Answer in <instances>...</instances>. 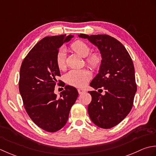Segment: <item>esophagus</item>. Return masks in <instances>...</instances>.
I'll return each instance as SVG.
<instances>
[{"label":"esophagus","instance_id":"esophagus-1","mask_svg":"<svg viewBox=\"0 0 156 156\" xmlns=\"http://www.w3.org/2000/svg\"><path fill=\"white\" fill-rule=\"evenodd\" d=\"M85 91L83 90V89H78V92L79 94H81L83 93H84Z\"/></svg>","mask_w":156,"mask_h":156}]
</instances>
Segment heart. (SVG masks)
<instances>
[{
    "instance_id": "1",
    "label": "heart",
    "mask_w": 156,
    "mask_h": 156,
    "mask_svg": "<svg viewBox=\"0 0 156 156\" xmlns=\"http://www.w3.org/2000/svg\"><path fill=\"white\" fill-rule=\"evenodd\" d=\"M71 50L77 53L81 57H86L85 62L87 66L92 69L99 68L101 62L102 56L98 52H94L88 55L91 48L90 46L83 41L77 40L70 45ZM56 64L59 69H64L66 66V59L65 51L60 50L56 55ZM91 77L90 72L87 69H73L69 71L65 75V80L67 83L76 87H83L87 84Z\"/></svg>"
}]
</instances>
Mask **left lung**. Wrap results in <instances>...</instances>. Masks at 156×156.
<instances>
[{"mask_svg": "<svg viewBox=\"0 0 156 156\" xmlns=\"http://www.w3.org/2000/svg\"><path fill=\"white\" fill-rule=\"evenodd\" d=\"M79 36L87 38L98 46L102 56L99 73L90 83L96 91H88L91 101L87 110L91 121L102 129L118 125L131 110L136 91L135 69L125 47L113 37L106 34ZM103 90L105 94L100 93Z\"/></svg>", "mask_w": 156, "mask_h": 156, "instance_id": "8db88e82", "label": "left lung"}]
</instances>
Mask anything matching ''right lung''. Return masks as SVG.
<instances>
[{
	"instance_id": "right-lung-1",
	"label": "right lung",
	"mask_w": 156,
	"mask_h": 156,
	"mask_svg": "<svg viewBox=\"0 0 156 156\" xmlns=\"http://www.w3.org/2000/svg\"><path fill=\"white\" fill-rule=\"evenodd\" d=\"M73 37L65 34L44 37L25 57L20 68L19 89L23 106L33 122L47 132H56L66 125L78 97L77 89L70 85H66L58 98L54 93L56 84L62 83L57 80L60 73L56 55Z\"/></svg>"
}]
</instances>
